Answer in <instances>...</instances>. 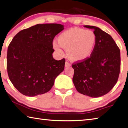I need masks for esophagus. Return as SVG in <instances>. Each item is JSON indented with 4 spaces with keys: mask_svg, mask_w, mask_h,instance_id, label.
<instances>
[{
    "mask_svg": "<svg viewBox=\"0 0 128 128\" xmlns=\"http://www.w3.org/2000/svg\"><path fill=\"white\" fill-rule=\"evenodd\" d=\"M70 64L69 63V62H66V63H65V67L66 68V67H69V66H70Z\"/></svg>",
    "mask_w": 128,
    "mask_h": 128,
    "instance_id": "34e87169",
    "label": "esophagus"
}]
</instances>
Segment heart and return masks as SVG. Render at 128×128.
<instances>
[{
  "label": "heart",
  "instance_id": "b5f03b06",
  "mask_svg": "<svg viewBox=\"0 0 128 128\" xmlns=\"http://www.w3.org/2000/svg\"><path fill=\"white\" fill-rule=\"evenodd\" d=\"M97 41L94 32L90 30L71 28L60 34L58 42H54V49L59 54H63L62 48H66V54L72 61L81 62L88 59L92 55Z\"/></svg>",
  "mask_w": 128,
  "mask_h": 128
}]
</instances>
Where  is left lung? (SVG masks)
I'll use <instances>...</instances> for the list:
<instances>
[{
  "mask_svg": "<svg viewBox=\"0 0 128 128\" xmlns=\"http://www.w3.org/2000/svg\"><path fill=\"white\" fill-rule=\"evenodd\" d=\"M97 41L92 55L82 62L72 65L73 82L78 92L91 97L108 94L116 83L120 70V49L112 37L94 26Z\"/></svg>",
  "mask_w": 128,
  "mask_h": 128,
  "instance_id": "left-lung-1",
  "label": "left lung"
}]
</instances>
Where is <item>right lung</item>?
<instances>
[{
    "label": "right lung",
    "mask_w": 128,
    "mask_h": 128,
    "mask_svg": "<svg viewBox=\"0 0 128 128\" xmlns=\"http://www.w3.org/2000/svg\"><path fill=\"white\" fill-rule=\"evenodd\" d=\"M64 30L57 24H38L20 31L7 51L9 80L18 91L34 97L51 90L64 70L66 60L54 59L52 41Z\"/></svg>",
    "instance_id": "right-lung-1"
}]
</instances>
